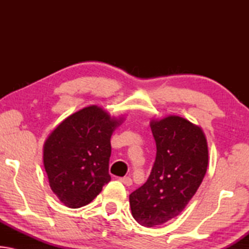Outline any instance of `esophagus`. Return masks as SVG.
<instances>
[{"label": "esophagus", "instance_id": "obj_1", "mask_svg": "<svg viewBox=\"0 0 249 249\" xmlns=\"http://www.w3.org/2000/svg\"><path fill=\"white\" fill-rule=\"evenodd\" d=\"M122 183H124L125 185H127V187H129V185H132V183H133V181H132V179L129 178V177H124V178H120L119 179Z\"/></svg>", "mask_w": 249, "mask_h": 249}]
</instances>
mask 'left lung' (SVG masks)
Returning <instances> with one entry per match:
<instances>
[{"instance_id":"left-lung-1","label":"left lung","mask_w":249,"mask_h":249,"mask_svg":"<svg viewBox=\"0 0 249 249\" xmlns=\"http://www.w3.org/2000/svg\"><path fill=\"white\" fill-rule=\"evenodd\" d=\"M156 159L146 182L129 195L133 217L154 227L175 218L196 195L209 162L205 135L183 117L169 115L150 122Z\"/></svg>"}]
</instances>
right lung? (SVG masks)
I'll use <instances>...</instances> for the list:
<instances>
[{"label":"right lung","instance_id":"1","mask_svg":"<svg viewBox=\"0 0 249 249\" xmlns=\"http://www.w3.org/2000/svg\"><path fill=\"white\" fill-rule=\"evenodd\" d=\"M122 123L96 105L67 117L44 145V167L49 185L70 209L89 204L111 181V136Z\"/></svg>","mask_w":249,"mask_h":249}]
</instances>
